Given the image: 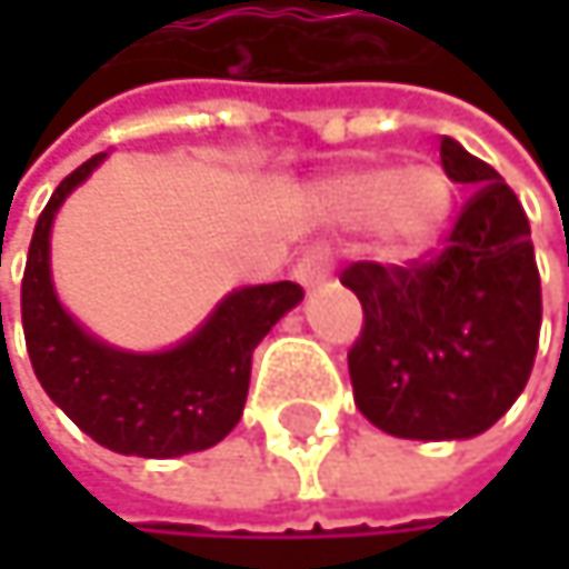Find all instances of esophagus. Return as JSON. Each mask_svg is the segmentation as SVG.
<instances>
[{
	"label": "esophagus",
	"mask_w": 569,
	"mask_h": 569,
	"mask_svg": "<svg viewBox=\"0 0 569 569\" xmlns=\"http://www.w3.org/2000/svg\"><path fill=\"white\" fill-rule=\"evenodd\" d=\"M329 270H332L329 250H326L322 243H316V247H309V250L299 257V263H296V280L302 286H319L329 280Z\"/></svg>",
	"instance_id": "esophagus-1"
}]
</instances>
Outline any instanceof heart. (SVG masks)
<instances>
[{"instance_id":"b5f03b06","label":"heart","mask_w":569,"mask_h":569,"mask_svg":"<svg viewBox=\"0 0 569 569\" xmlns=\"http://www.w3.org/2000/svg\"><path fill=\"white\" fill-rule=\"evenodd\" d=\"M329 203L342 220L376 227L392 257L428 250L455 207V183L441 168H359L329 187Z\"/></svg>"}]
</instances>
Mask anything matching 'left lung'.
<instances>
[{"label":"left lung","mask_w":569,"mask_h":569,"mask_svg":"<svg viewBox=\"0 0 569 569\" xmlns=\"http://www.w3.org/2000/svg\"><path fill=\"white\" fill-rule=\"evenodd\" d=\"M441 168L471 183L438 253L342 270L362 302L349 349L359 411L396 438L488 431L523 392L540 342V273L530 223L505 177L441 138Z\"/></svg>","instance_id":"obj_1"}]
</instances>
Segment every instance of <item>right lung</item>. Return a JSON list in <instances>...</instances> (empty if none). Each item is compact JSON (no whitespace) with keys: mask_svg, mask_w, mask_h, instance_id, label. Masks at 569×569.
Masks as SVG:
<instances>
[{"mask_svg":"<svg viewBox=\"0 0 569 569\" xmlns=\"http://www.w3.org/2000/svg\"><path fill=\"white\" fill-rule=\"evenodd\" d=\"M101 158L94 154L58 183L29 243L22 329L32 369L58 408L118 455L177 458L203 451L237 428L253 349L302 299V286L283 280L237 289L187 342L168 352L134 356L91 339L52 289L49 233L61 200Z\"/></svg>","mask_w":569,"mask_h":569,"instance_id":"add662e5","label":"right lung"}]
</instances>
